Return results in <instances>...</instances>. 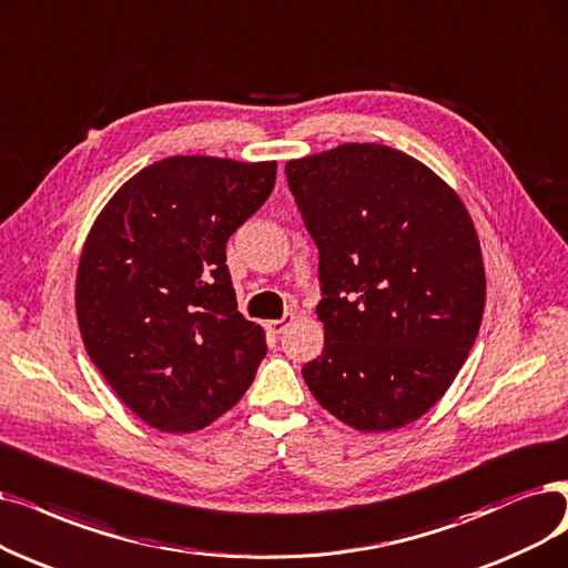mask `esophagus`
<instances>
[{
	"label": "esophagus",
	"mask_w": 568,
	"mask_h": 568,
	"mask_svg": "<svg viewBox=\"0 0 568 568\" xmlns=\"http://www.w3.org/2000/svg\"><path fill=\"white\" fill-rule=\"evenodd\" d=\"M293 320H296V316H293V314L288 312V314H284V316H282V320H272V322H267V331H270V333H275V335H280V333H284V331H286V326H288Z\"/></svg>",
	"instance_id": "esophagus-1"
}]
</instances>
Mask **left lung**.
Masks as SVG:
<instances>
[{
	"label": "left lung",
	"instance_id": "8db88e82",
	"mask_svg": "<svg viewBox=\"0 0 568 568\" xmlns=\"http://www.w3.org/2000/svg\"><path fill=\"white\" fill-rule=\"evenodd\" d=\"M320 248L324 352L312 396L373 434L413 424L455 382L478 337L485 265L462 197L413 155L339 144L286 163Z\"/></svg>",
	"mask_w": 568,
	"mask_h": 568
}]
</instances>
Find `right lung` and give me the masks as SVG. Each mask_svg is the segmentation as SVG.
<instances>
[{"label":"right lung","mask_w":568,"mask_h":568,"mask_svg":"<svg viewBox=\"0 0 568 568\" xmlns=\"http://www.w3.org/2000/svg\"><path fill=\"white\" fill-rule=\"evenodd\" d=\"M275 176V161L163 158L125 181L85 237L77 272L85 352L158 430L210 426L256 377L265 333L237 312L225 242Z\"/></svg>","instance_id":"right-lung-1"}]
</instances>
